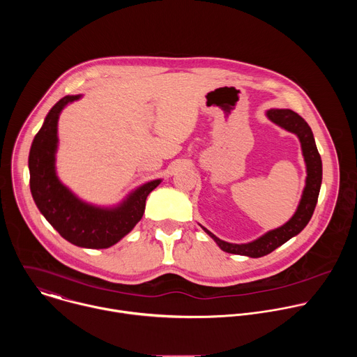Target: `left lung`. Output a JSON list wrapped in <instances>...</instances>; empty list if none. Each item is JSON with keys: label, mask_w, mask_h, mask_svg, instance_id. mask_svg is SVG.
<instances>
[{"label": "left lung", "mask_w": 357, "mask_h": 357, "mask_svg": "<svg viewBox=\"0 0 357 357\" xmlns=\"http://www.w3.org/2000/svg\"><path fill=\"white\" fill-rule=\"evenodd\" d=\"M267 117L273 123L278 124L280 127L296 134L301 141L302 154L305 158V164H307L308 176H307V185H305L299 206L295 215L284 226L275 230H271L264 236H261L260 238L247 244L226 243L203 227V230H205L219 244V247L223 251L231 252V254H240V256H248L252 259L267 256V254L274 251L277 247L282 245L291 237L296 236L303 230V227L308 225V222L314 215L319 190H321V183H322V160L315 144L312 130L308 126V123L292 110H268Z\"/></svg>", "instance_id": "8db88e82"}]
</instances>
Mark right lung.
<instances>
[{
  "label": "right lung",
  "instance_id": "1",
  "mask_svg": "<svg viewBox=\"0 0 357 357\" xmlns=\"http://www.w3.org/2000/svg\"><path fill=\"white\" fill-rule=\"evenodd\" d=\"M80 96H65L47 113L29 151V186L39 212L69 243L86 248H107L130 233L141 220L149 192L160 185L151 181L127 197L119 208L101 209L79 200L55 174L58 119L62 109Z\"/></svg>",
  "mask_w": 357,
  "mask_h": 357
}]
</instances>
